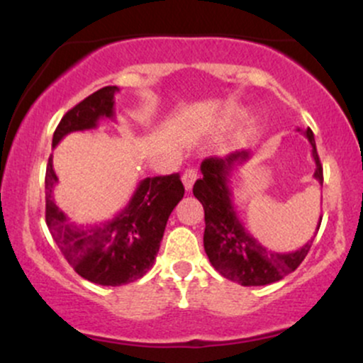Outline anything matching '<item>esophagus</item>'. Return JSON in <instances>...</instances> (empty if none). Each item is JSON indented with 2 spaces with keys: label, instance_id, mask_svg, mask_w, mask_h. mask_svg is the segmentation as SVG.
<instances>
[{
  "label": "esophagus",
  "instance_id": "esophagus-1",
  "mask_svg": "<svg viewBox=\"0 0 363 363\" xmlns=\"http://www.w3.org/2000/svg\"><path fill=\"white\" fill-rule=\"evenodd\" d=\"M196 179H198V170H196V169L184 170V174H182V182H184V187L187 191L193 189Z\"/></svg>",
  "mask_w": 363,
  "mask_h": 363
}]
</instances>
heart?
<instances>
[{
  "mask_svg": "<svg viewBox=\"0 0 363 363\" xmlns=\"http://www.w3.org/2000/svg\"><path fill=\"white\" fill-rule=\"evenodd\" d=\"M232 119H234V116H230V114H228V116H227V118H225V121H227V123H230V121H232Z\"/></svg>",
  "mask_w": 363,
  "mask_h": 363,
  "instance_id": "obj_1",
  "label": "heart"
}]
</instances>
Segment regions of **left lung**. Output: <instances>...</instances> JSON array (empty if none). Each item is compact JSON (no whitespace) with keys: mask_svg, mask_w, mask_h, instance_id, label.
<instances>
[{"mask_svg":"<svg viewBox=\"0 0 363 363\" xmlns=\"http://www.w3.org/2000/svg\"><path fill=\"white\" fill-rule=\"evenodd\" d=\"M303 135L312 147V158L315 162L314 177L323 186V165L315 150L314 133L306 129ZM249 157L251 152L240 150L225 158H205L201 164L203 177L196 181L193 194L205 208L206 227L203 244L211 266L227 280L244 286H261L281 280L301 266L323 218H319L314 237L294 252L269 251L259 240L254 239L235 213L230 189L232 172L237 165H242L245 160H249Z\"/></svg>","mask_w":363,"mask_h":363,"instance_id":"1","label":"left lung"}]
</instances>
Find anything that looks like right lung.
<instances>
[{
  "instance_id": "right-lung-1",
  "label": "right lung",
  "mask_w": 363,
  "mask_h": 363,
  "mask_svg": "<svg viewBox=\"0 0 363 363\" xmlns=\"http://www.w3.org/2000/svg\"><path fill=\"white\" fill-rule=\"evenodd\" d=\"M118 91V86H104L66 112L54 131L52 147L69 133L95 129L102 118L114 119ZM56 182L51 157L45 170V223L74 272L104 286H119L145 277L155 262L169 216L184 196L181 176L143 179L114 218L91 225L73 222L54 203Z\"/></svg>"
}]
</instances>
